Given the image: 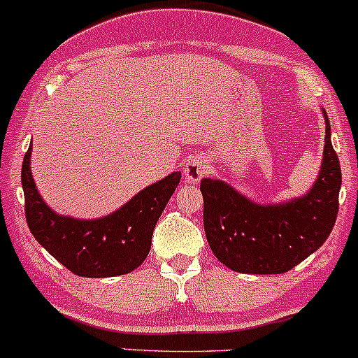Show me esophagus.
Returning <instances> with one entry per match:
<instances>
[{"mask_svg": "<svg viewBox=\"0 0 358 358\" xmlns=\"http://www.w3.org/2000/svg\"><path fill=\"white\" fill-rule=\"evenodd\" d=\"M182 172L186 180H189V182H198L203 176H206V172H208V165H206L203 157H200V155H193V157H189L186 160V164H184L182 167Z\"/></svg>", "mask_w": 358, "mask_h": 358, "instance_id": "1", "label": "esophagus"}]
</instances>
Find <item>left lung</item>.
<instances>
[{
    "label": "left lung",
    "mask_w": 358,
    "mask_h": 358,
    "mask_svg": "<svg viewBox=\"0 0 358 358\" xmlns=\"http://www.w3.org/2000/svg\"><path fill=\"white\" fill-rule=\"evenodd\" d=\"M326 145L319 179L310 193L285 205H257L222 180L201 179L203 227L213 255L243 274H282L319 250L333 231L340 208L341 167Z\"/></svg>",
    "instance_id": "obj_1"
}]
</instances>
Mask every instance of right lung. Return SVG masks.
<instances>
[{
	"label": "right lung",
	"mask_w": 358,
	"mask_h": 358,
	"mask_svg": "<svg viewBox=\"0 0 358 358\" xmlns=\"http://www.w3.org/2000/svg\"><path fill=\"white\" fill-rule=\"evenodd\" d=\"M29 164L31 146L22 162L29 229L50 255L83 278H113L138 268L148 257L157 220L180 180V172H172L117 212L96 220H76L58 215L44 203Z\"/></svg>",
	"instance_id": "right-lung-1"
}]
</instances>
